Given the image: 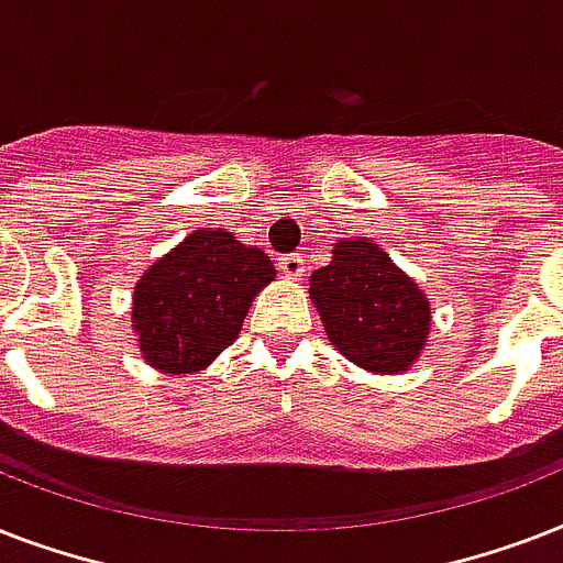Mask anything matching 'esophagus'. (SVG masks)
<instances>
[{
    "instance_id": "34e87169",
    "label": "esophagus",
    "mask_w": 563,
    "mask_h": 563,
    "mask_svg": "<svg viewBox=\"0 0 563 563\" xmlns=\"http://www.w3.org/2000/svg\"><path fill=\"white\" fill-rule=\"evenodd\" d=\"M280 272L286 274L289 280H298V277H303V272H307V260L300 254L280 256Z\"/></svg>"
}]
</instances>
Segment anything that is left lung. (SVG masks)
I'll return each mask as SVG.
<instances>
[{"label":"left lung","mask_w":563,"mask_h":563,"mask_svg":"<svg viewBox=\"0 0 563 563\" xmlns=\"http://www.w3.org/2000/svg\"><path fill=\"white\" fill-rule=\"evenodd\" d=\"M309 298L335 351L374 374L409 371L429 339L427 295L371 239H339Z\"/></svg>","instance_id":"left-lung-1"}]
</instances>
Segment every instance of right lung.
I'll return each instance as SVG.
<instances>
[{"label":"right lung","mask_w":563,"mask_h":563,"mask_svg":"<svg viewBox=\"0 0 563 563\" xmlns=\"http://www.w3.org/2000/svg\"><path fill=\"white\" fill-rule=\"evenodd\" d=\"M272 260L224 228H201L145 268L131 327L161 374L203 371L236 342L251 300L274 280Z\"/></svg>","instance_id":"right-lung-1"}]
</instances>
